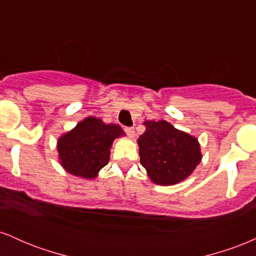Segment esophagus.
<instances>
[{
    "instance_id": "obj_1",
    "label": "esophagus",
    "mask_w": 256,
    "mask_h": 256,
    "mask_svg": "<svg viewBox=\"0 0 256 256\" xmlns=\"http://www.w3.org/2000/svg\"><path fill=\"white\" fill-rule=\"evenodd\" d=\"M125 132L130 138L134 137V128H125Z\"/></svg>"
}]
</instances>
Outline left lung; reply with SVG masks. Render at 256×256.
<instances>
[{
    "mask_svg": "<svg viewBox=\"0 0 256 256\" xmlns=\"http://www.w3.org/2000/svg\"><path fill=\"white\" fill-rule=\"evenodd\" d=\"M143 124L146 131L137 140L140 165L152 183L173 185L189 177L201 162L198 140L165 120Z\"/></svg>",
    "mask_w": 256,
    "mask_h": 256,
    "instance_id": "8db88e82",
    "label": "left lung"
}]
</instances>
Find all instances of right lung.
I'll use <instances>...</instances> for the list:
<instances>
[{
    "label": "right lung",
    "instance_id": "1",
    "mask_svg": "<svg viewBox=\"0 0 256 256\" xmlns=\"http://www.w3.org/2000/svg\"><path fill=\"white\" fill-rule=\"evenodd\" d=\"M119 125L104 124L101 119L89 116L58 140L61 166L82 178L92 179L110 161V146L116 138L124 136Z\"/></svg>",
    "mask_w": 256,
    "mask_h": 256
}]
</instances>
